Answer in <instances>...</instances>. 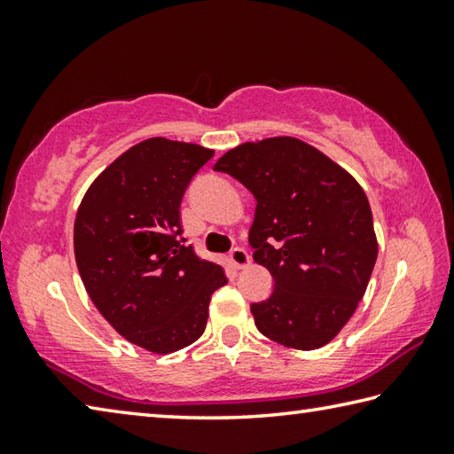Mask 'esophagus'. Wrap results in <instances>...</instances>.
I'll return each mask as SVG.
<instances>
[{"label": "esophagus", "instance_id": "1", "mask_svg": "<svg viewBox=\"0 0 454 454\" xmlns=\"http://www.w3.org/2000/svg\"><path fill=\"white\" fill-rule=\"evenodd\" d=\"M228 262L232 264V268H236V270H240V268L248 266V262H250V254H248V252H246L244 248H240V246H238V248H232V250H230V254H228Z\"/></svg>", "mask_w": 454, "mask_h": 454}]
</instances>
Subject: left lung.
<instances>
[{"label": "left lung", "instance_id": "1", "mask_svg": "<svg viewBox=\"0 0 454 454\" xmlns=\"http://www.w3.org/2000/svg\"><path fill=\"white\" fill-rule=\"evenodd\" d=\"M214 170L256 200L248 242L274 280L272 294L250 304L258 330L290 348L325 347L363 301L379 254L363 188L296 137L242 144Z\"/></svg>", "mask_w": 454, "mask_h": 454}]
</instances>
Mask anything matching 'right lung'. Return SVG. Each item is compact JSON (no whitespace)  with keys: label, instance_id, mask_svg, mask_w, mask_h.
I'll return each mask as SVG.
<instances>
[{"label":"right lung","instance_id":"right-lung-1","mask_svg":"<svg viewBox=\"0 0 454 454\" xmlns=\"http://www.w3.org/2000/svg\"><path fill=\"white\" fill-rule=\"evenodd\" d=\"M214 152L152 137L121 153L83 196L74 224L75 264L102 317L150 352L202 336L222 266L182 236L180 202Z\"/></svg>","mask_w":454,"mask_h":454}]
</instances>
